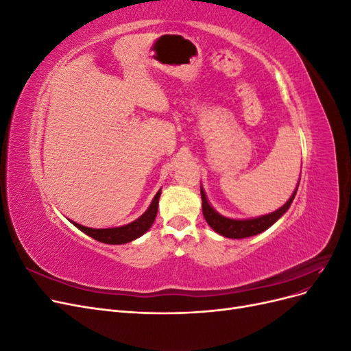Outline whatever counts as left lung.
<instances>
[{
    "label": "left lung",
    "mask_w": 351,
    "mask_h": 351,
    "mask_svg": "<svg viewBox=\"0 0 351 351\" xmlns=\"http://www.w3.org/2000/svg\"><path fill=\"white\" fill-rule=\"evenodd\" d=\"M295 193H297V189L289 199V202H287V204L280 209L272 212V214L263 215L259 218H252V219H231V218L219 215L218 212L210 206V204L206 199L205 190L200 187L202 212H204V217L209 224V227L212 230H215L218 234L228 239H246L250 236H256L259 232L268 230L275 221H278L285 214V210L290 208Z\"/></svg>",
    "instance_id": "1"
}]
</instances>
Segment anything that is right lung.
<instances>
[{
  "label": "right lung",
  "instance_id": "right-lung-1",
  "mask_svg": "<svg viewBox=\"0 0 351 351\" xmlns=\"http://www.w3.org/2000/svg\"><path fill=\"white\" fill-rule=\"evenodd\" d=\"M159 196H161V190L155 195L151 206L147 208L145 214L137 218L136 221L130 222V224L123 226V227H117V228H89L77 224V222H73L79 230H82L84 234H88L89 237L98 240L101 243H107V244H124L129 243L137 237H141L142 234L151 228L154 224V221L156 218V212H158V202Z\"/></svg>",
  "mask_w": 351,
  "mask_h": 351
}]
</instances>
